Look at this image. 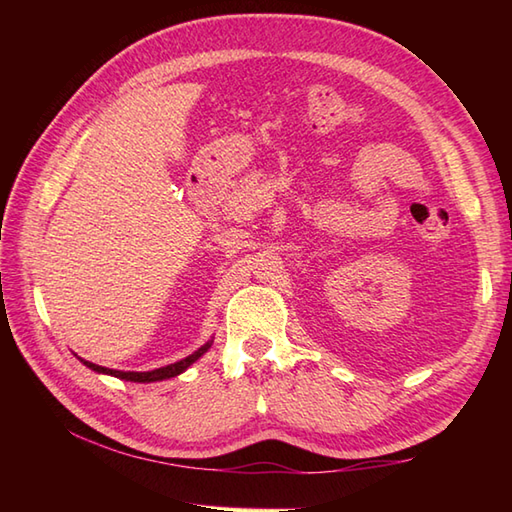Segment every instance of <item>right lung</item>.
<instances>
[{"label": "right lung", "instance_id": "add662e5", "mask_svg": "<svg viewBox=\"0 0 512 512\" xmlns=\"http://www.w3.org/2000/svg\"><path fill=\"white\" fill-rule=\"evenodd\" d=\"M213 345V339L206 341L202 347H198L193 354H189L187 358H182V361L178 363H171V365H165V367H158V369H151V372H121V369H110V367H101L96 363H90L85 361V358H79V361L90 367L92 372L96 374H107V376H114V378H121V380H129V383H158V380H167V378H176L180 376L182 372H187V369L198 361V358H202L206 352H209V347Z\"/></svg>", "mask_w": 512, "mask_h": 512}]
</instances>
